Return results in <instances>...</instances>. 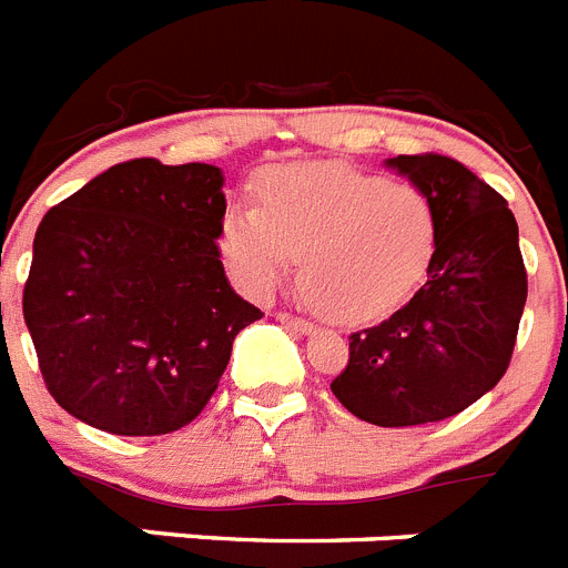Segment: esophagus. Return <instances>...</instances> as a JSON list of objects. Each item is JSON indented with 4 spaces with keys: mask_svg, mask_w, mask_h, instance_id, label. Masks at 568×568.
<instances>
[{
    "mask_svg": "<svg viewBox=\"0 0 568 568\" xmlns=\"http://www.w3.org/2000/svg\"><path fill=\"white\" fill-rule=\"evenodd\" d=\"M277 320L283 325H288V328H294V332H300V334H312L314 332V323H308V320H305V317H297V314L280 312Z\"/></svg>",
    "mask_w": 568,
    "mask_h": 568,
    "instance_id": "esophagus-1",
    "label": "esophagus"
}]
</instances>
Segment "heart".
Instances as JSON below:
<instances>
[{"mask_svg": "<svg viewBox=\"0 0 568 568\" xmlns=\"http://www.w3.org/2000/svg\"><path fill=\"white\" fill-rule=\"evenodd\" d=\"M437 220L428 196L339 162L277 168L260 209L234 205L220 245L231 268L263 294L300 260V285L320 312L345 323L392 312L420 283Z\"/></svg>", "mask_w": 568, "mask_h": 568, "instance_id": "b5f03b06", "label": "heart"}]
</instances>
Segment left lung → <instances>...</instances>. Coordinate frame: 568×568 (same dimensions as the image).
Wrapping results in <instances>:
<instances>
[{
  "label": "left lung",
  "instance_id": "obj_1",
  "mask_svg": "<svg viewBox=\"0 0 568 568\" xmlns=\"http://www.w3.org/2000/svg\"><path fill=\"white\" fill-rule=\"evenodd\" d=\"M386 165L432 202L428 277L400 312L348 337L332 392L359 420L403 428L455 417L500 383L529 283L515 214L491 185L443 154Z\"/></svg>",
  "mask_w": 568,
  "mask_h": 568
}]
</instances>
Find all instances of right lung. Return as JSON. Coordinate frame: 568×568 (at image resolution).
<instances>
[{"label": "right lung", "instance_id": "right-lung-1", "mask_svg": "<svg viewBox=\"0 0 568 568\" xmlns=\"http://www.w3.org/2000/svg\"><path fill=\"white\" fill-rule=\"evenodd\" d=\"M223 171L120 162L53 205L22 294L39 372L77 420L122 437L189 426L263 317L220 260Z\"/></svg>", "mask_w": 568, "mask_h": 568}]
</instances>
